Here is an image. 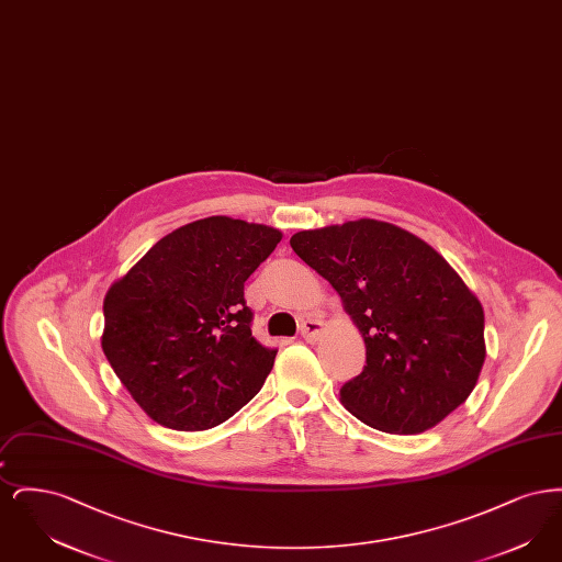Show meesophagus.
Masks as SVG:
<instances>
[{
  "label": "esophagus",
  "instance_id": "34e87169",
  "mask_svg": "<svg viewBox=\"0 0 562 562\" xmlns=\"http://www.w3.org/2000/svg\"><path fill=\"white\" fill-rule=\"evenodd\" d=\"M326 330V324L321 318H307L301 322V337L305 341H318Z\"/></svg>",
  "mask_w": 562,
  "mask_h": 562
}]
</instances>
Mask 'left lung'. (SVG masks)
I'll use <instances>...</instances> for the list:
<instances>
[{"instance_id":"left-lung-1","label":"left lung","mask_w":562,"mask_h":562,"mask_svg":"<svg viewBox=\"0 0 562 562\" xmlns=\"http://www.w3.org/2000/svg\"><path fill=\"white\" fill-rule=\"evenodd\" d=\"M291 246L362 333L367 367L339 392L353 417L387 434H422L472 394L486 358L484 312L428 241L358 218L296 232Z\"/></svg>"}]
</instances>
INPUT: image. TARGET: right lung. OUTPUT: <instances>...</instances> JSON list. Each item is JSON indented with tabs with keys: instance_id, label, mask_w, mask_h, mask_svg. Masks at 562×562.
Returning <instances> with one entry per match:
<instances>
[{
	"instance_id": "right-lung-1",
	"label": "right lung",
	"mask_w": 562,
	"mask_h": 562,
	"mask_svg": "<svg viewBox=\"0 0 562 562\" xmlns=\"http://www.w3.org/2000/svg\"><path fill=\"white\" fill-rule=\"evenodd\" d=\"M280 240L269 225L200 218L156 241L109 286L101 346L156 424L214 428L263 387L278 351L252 337L244 282Z\"/></svg>"
}]
</instances>
